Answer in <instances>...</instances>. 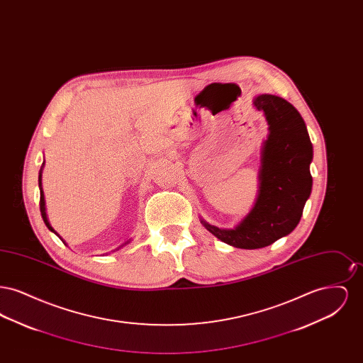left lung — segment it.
I'll return each mask as SVG.
<instances>
[{"mask_svg":"<svg viewBox=\"0 0 363 363\" xmlns=\"http://www.w3.org/2000/svg\"><path fill=\"white\" fill-rule=\"evenodd\" d=\"M269 125L262 148L259 199L234 230L201 223L216 238L240 249H259L289 235L301 220L311 191L313 145L303 118L293 104L275 95L255 99Z\"/></svg>","mask_w":363,"mask_h":363,"instance_id":"obj_1","label":"left lung"}]
</instances>
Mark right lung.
Here are the masks:
<instances>
[{"mask_svg": "<svg viewBox=\"0 0 363 363\" xmlns=\"http://www.w3.org/2000/svg\"><path fill=\"white\" fill-rule=\"evenodd\" d=\"M40 172H42V169H40ZM40 173H39V189H40V200H39V208H40V213H42V218H43V222H45V225H48V228L49 230H52V233H55L54 230H52V225H49V222H48V218H46V212H45V196H43V191H42V182H40Z\"/></svg>", "mask_w": 363, "mask_h": 363, "instance_id": "obj_1", "label": "right lung"}]
</instances>
